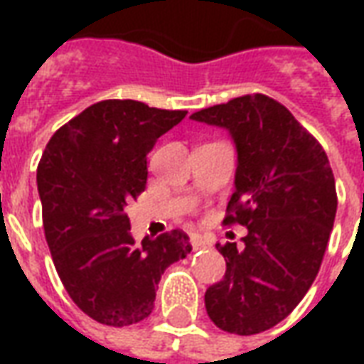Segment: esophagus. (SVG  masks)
Instances as JSON below:
<instances>
[{"label": "esophagus", "instance_id": "esophagus-1", "mask_svg": "<svg viewBox=\"0 0 364 364\" xmlns=\"http://www.w3.org/2000/svg\"><path fill=\"white\" fill-rule=\"evenodd\" d=\"M191 245H193V250L197 252V250H206V247H210L213 244H210L208 240H205L203 236H197V234H195V236H191Z\"/></svg>", "mask_w": 364, "mask_h": 364}]
</instances>
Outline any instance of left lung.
Returning a JSON list of instances; mask_svg holds the SVG:
<instances>
[{
	"instance_id": "left-lung-1",
	"label": "left lung",
	"mask_w": 364,
	"mask_h": 364,
	"mask_svg": "<svg viewBox=\"0 0 364 364\" xmlns=\"http://www.w3.org/2000/svg\"><path fill=\"white\" fill-rule=\"evenodd\" d=\"M191 119L228 128L237 148L236 191L224 226L247 228L244 244L208 287V318L224 331L255 336L289 316L320 271L337 210L333 171L321 144L292 112L263 93L230 99Z\"/></svg>"
}]
</instances>
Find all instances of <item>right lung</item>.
Returning <instances> with one entry per match:
<instances>
[{"instance_id":"1","label":"right lung","mask_w":364,"mask_h":364,"mask_svg":"<svg viewBox=\"0 0 364 364\" xmlns=\"http://www.w3.org/2000/svg\"><path fill=\"white\" fill-rule=\"evenodd\" d=\"M132 99H105L52 134L36 169L54 267L75 306L103 326L146 320L171 263L191 253L183 230L130 236L127 206L148 181V154L185 119Z\"/></svg>"}]
</instances>
